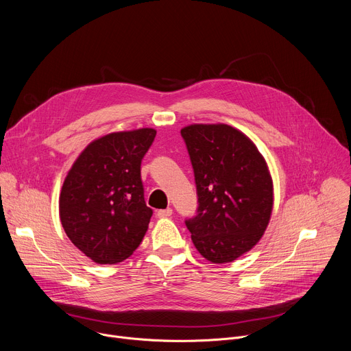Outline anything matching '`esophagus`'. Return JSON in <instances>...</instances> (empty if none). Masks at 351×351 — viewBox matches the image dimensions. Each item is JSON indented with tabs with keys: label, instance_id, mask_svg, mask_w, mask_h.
<instances>
[{
	"label": "esophagus",
	"instance_id": "obj_1",
	"mask_svg": "<svg viewBox=\"0 0 351 351\" xmlns=\"http://www.w3.org/2000/svg\"><path fill=\"white\" fill-rule=\"evenodd\" d=\"M172 208H167V210H158L157 211V217L158 218H168V217H171L172 215Z\"/></svg>",
	"mask_w": 351,
	"mask_h": 351
}]
</instances>
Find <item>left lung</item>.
I'll return each mask as SVG.
<instances>
[{"instance_id":"obj_1","label":"left lung","mask_w":351,"mask_h":351,"mask_svg":"<svg viewBox=\"0 0 351 351\" xmlns=\"http://www.w3.org/2000/svg\"><path fill=\"white\" fill-rule=\"evenodd\" d=\"M182 137L194 169L198 210L186 221L198 253L232 263L263 237L274 208V182L253 140L225 123H193Z\"/></svg>"}]
</instances>
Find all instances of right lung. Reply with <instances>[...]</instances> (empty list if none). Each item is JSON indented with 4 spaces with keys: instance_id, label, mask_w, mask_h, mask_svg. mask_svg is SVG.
<instances>
[{
    "instance_id": "obj_1",
    "label": "right lung",
    "mask_w": 351,
    "mask_h": 351,
    "mask_svg": "<svg viewBox=\"0 0 351 351\" xmlns=\"http://www.w3.org/2000/svg\"><path fill=\"white\" fill-rule=\"evenodd\" d=\"M156 129L112 132L93 140L69 169L60 219L69 240L97 264H118L141 243L153 210L144 202L140 165Z\"/></svg>"
}]
</instances>
